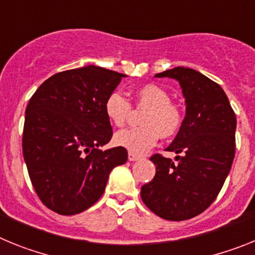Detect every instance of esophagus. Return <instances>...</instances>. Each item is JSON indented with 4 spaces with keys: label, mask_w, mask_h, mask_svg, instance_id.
<instances>
[{
    "label": "esophagus",
    "mask_w": 255,
    "mask_h": 255,
    "mask_svg": "<svg viewBox=\"0 0 255 255\" xmlns=\"http://www.w3.org/2000/svg\"><path fill=\"white\" fill-rule=\"evenodd\" d=\"M128 158H129L130 162H134V161H138V159H140V155L135 154V153H132V152H129V154H128Z\"/></svg>",
    "instance_id": "esophagus-1"
}]
</instances>
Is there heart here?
<instances>
[{"label":"heart","mask_w":255,"mask_h":255,"mask_svg":"<svg viewBox=\"0 0 255 255\" xmlns=\"http://www.w3.org/2000/svg\"><path fill=\"white\" fill-rule=\"evenodd\" d=\"M136 101L138 105L147 107L140 119L143 125L117 131L114 141L129 152L141 154L157 143L159 135L162 138H170L177 134L184 116L181 110L171 103L170 94L158 85L148 84L139 88ZM103 107L110 123L116 126H123L130 114V103L119 92L108 94Z\"/></svg>","instance_id":"b5f03b06"}]
</instances>
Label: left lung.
Wrapping results in <instances>:
<instances>
[{"instance_id":"1","label":"left lung","mask_w":255,"mask_h":255,"mask_svg":"<svg viewBox=\"0 0 255 255\" xmlns=\"http://www.w3.org/2000/svg\"><path fill=\"white\" fill-rule=\"evenodd\" d=\"M179 82L185 98L182 125L166 148L173 162L150 157L153 180L141 186L144 204L168 221H184L206 211L216 199L235 157L236 117L224 89L189 67L177 66L155 74Z\"/></svg>"}]
</instances>
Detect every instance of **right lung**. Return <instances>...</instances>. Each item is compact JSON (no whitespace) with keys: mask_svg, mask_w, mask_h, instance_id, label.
<instances>
[{"mask_svg":"<svg viewBox=\"0 0 255 255\" xmlns=\"http://www.w3.org/2000/svg\"><path fill=\"white\" fill-rule=\"evenodd\" d=\"M126 75L89 65L47 79L25 111L22 154L38 197L58 215L85 211L102 197L128 150H102L112 138L105 101Z\"/></svg>","mask_w":255,"mask_h":255,"instance_id":"right-lung-1","label":"right lung"}]
</instances>
